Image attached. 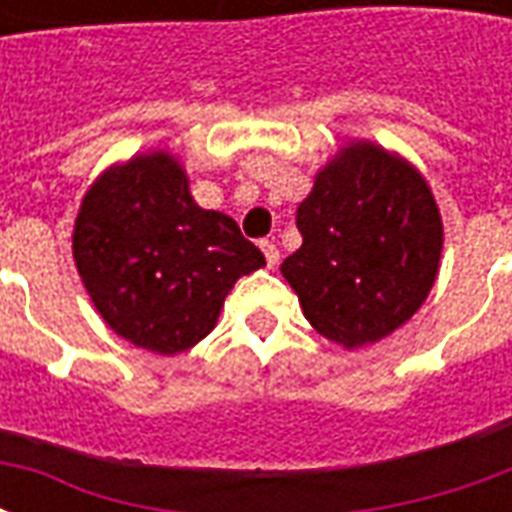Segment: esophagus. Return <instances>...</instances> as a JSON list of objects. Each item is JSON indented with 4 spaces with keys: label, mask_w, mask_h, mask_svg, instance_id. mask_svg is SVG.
<instances>
[{
    "label": "esophagus",
    "mask_w": 512,
    "mask_h": 512,
    "mask_svg": "<svg viewBox=\"0 0 512 512\" xmlns=\"http://www.w3.org/2000/svg\"><path fill=\"white\" fill-rule=\"evenodd\" d=\"M260 249H263V255H266L268 268H274L279 263V249L274 241H260Z\"/></svg>",
    "instance_id": "1"
}]
</instances>
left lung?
<instances>
[{
	"instance_id": "8db88e82",
	"label": "left lung",
	"mask_w": 512,
	"mask_h": 512,
	"mask_svg": "<svg viewBox=\"0 0 512 512\" xmlns=\"http://www.w3.org/2000/svg\"><path fill=\"white\" fill-rule=\"evenodd\" d=\"M301 246L282 263L304 318L348 351L400 329L436 282L444 244L428 180L406 158L351 142L296 211Z\"/></svg>"
}]
</instances>
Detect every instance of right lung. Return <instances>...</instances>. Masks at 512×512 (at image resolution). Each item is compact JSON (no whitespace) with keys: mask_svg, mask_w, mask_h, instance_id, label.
I'll use <instances>...</instances> for the list:
<instances>
[{"mask_svg":"<svg viewBox=\"0 0 512 512\" xmlns=\"http://www.w3.org/2000/svg\"><path fill=\"white\" fill-rule=\"evenodd\" d=\"M73 260L109 329L161 356L211 334L235 282L266 266L227 213L194 202L167 150L95 180L76 216Z\"/></svg>","mask_w":512,"mask_h":512,"instance_id":"add662e5","label":"right lung"}]
</instances>
